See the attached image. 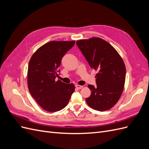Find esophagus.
<instances>
[{"label": "esophagus", "mask_w": 149, "mask_h": 149, "mask_svg": "<svg viewBox=\"0 0 149 149\" xmlns=\"http://www.w3.org/2000/svg\"><path fill=\"white\" fill-rule=\"evenodd\" d=\"M75 87H76V88H77L78 89H80L83 88V86L78 85V84H76V85H75Z\"/></svg>", "instance_id": "obj_1"}]
</instances>
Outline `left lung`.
<instances>
[{"mask_svg":"<svg viewBox=\"0 0 149 149\" xmlns=\"http://www.w3.org/2000/svg\"><path fill=\"white\" fill-rule=\"evenodd\" d=\"M76 45L90 67L97 71L96 86L88 85L91 93L86 101L97 111L111 109L123 91L125 66L123 59L111 44L100 38L78 40Z\"/></svg>","mask_w":149,"mask_h":149,"instance_id":"obj_1","label":"left lung"}]
</instances>
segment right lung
I'll return each instance as SVG.
<instances>
[{
  "label": "right lung",
  "mask_w": 149,
  "mask_h": 149,
  "mask_svg": "<svg viewBox=\"0 0 149 149\" xmlns=\"http://www.w3.org/2000/svg\"><path fill=\"white\" fill-rule=\"evenodd\" d=\"M75 41H52L39 48L28 68V88L35 101L48 112L60 111L68 103L74 85L55 81L60 74L61 59ZM59 74H58V73Z\"/></svg>",
  "instance_id": "right-lung-1"
}]
</instances>
